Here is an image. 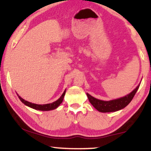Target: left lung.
Instances as JSON below:
<instances>
[{
    "mask_svg": "<svg viewBox=\"0 0 151 151\" xmlns=\"http://www.w3.org/2000/svg\"><path fill=\"white\" fill-rule=\"evenodd\" d=\"M139 86L140 85L137 86V87L133 90L132 92L129 93L124 97L111 100V101H102V100L97 99L93 97L88 93H86V95H87V97L89 99L90 103L99 112H102V113L114 112L125 108L126 106L129 104L131 101V100L133 99L136 91H138Z\"/></svg>",
    "mask_w": 151,
    "mask_h": 151,
    "instance_id": "1",
    "label": "left lung"
}]
</instances>
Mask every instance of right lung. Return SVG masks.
Listing matches in <instances>:
<instances>
[{
  "label": "right lung",
  "mask_w": 151,
  "mask_h": 151,
  "mask_svg": "<svg viewBox=\"0 0 151 151\" xmlns=\"http://www.w3.org/2000/svg\"><path fill=\"white\" fill-rule=\"evenodd\" d=\"M65 93H66V90L64 91V93H62V96L59 98V99L52 102V103L47 104H36L31 103V102L25 101V99H23L20 97L18 94V96L19 99H20V101H21L24 104L27 106L30 107V108H32L34 109H36V110H40V111H50V110H53V109H57L59 106L60 105V104L62 103V101H63V99L65 95Z\"/></svg>",
  "instance_id": "1"
}]
</instances>
